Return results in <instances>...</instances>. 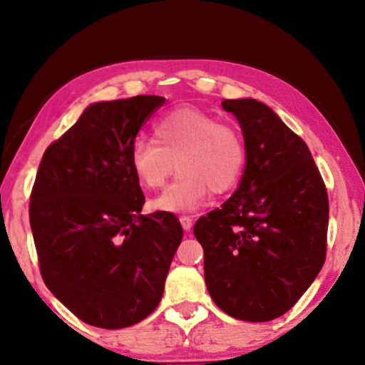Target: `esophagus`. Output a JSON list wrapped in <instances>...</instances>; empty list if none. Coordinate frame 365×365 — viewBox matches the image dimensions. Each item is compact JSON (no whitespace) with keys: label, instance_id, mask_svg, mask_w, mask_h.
Masks as SVG:
<instances>
[{"label":"esophagus","instance_id":"1","mask_svg":"<svg viewBox=\"0 0 365 365\" xmlns=\"http://www.w3.org/2000/svg\"><path fill=\"white\" fill-rule=\"evenodd\" d=\"M179 221H181V224H182V229L186 232H189L192 229V219L189 217V216H181V219H179Z\"/></svg>","mask_w":365,"mask_h":365}]
</instances>
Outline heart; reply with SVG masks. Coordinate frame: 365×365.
<instances>
[{"label": "heart", "instance_id": "b5f03b06", "mask_svg": "<svg viewBox=\"0 0 365 365\" xmlns=\"http://www.w3.org/2000/svg\"><path fill=\"white\" fill-rule=\"evenodd\" d=\"M129 163L148 189L163 187L178 168V178L153 207L191 212L211 191L224 194L236 186L246 169L247 148L234 124L201 109L178 108L153 123V139H134Z\"/></svg>", "mask_w": 365, "mask_h": 365}]
</instances>
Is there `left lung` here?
Segmentation results:
<instances>
[{
    "label": "left lung",
    "mask_w": 365,
    "mask_h": 365,
    "mask_svg": "<svg viewBox=\"0 0 365 365\" xmlns=\"http://www.w3.org/2000/svg\"><path fill=\"white\" fill-rule=\"evenodd\" d=\"M241 123L247 163L237 191L199 217L204 279L219 309L239 321L286 314L326 261L329 197L307 144L256 99H226Z\"/></svg>",
    "instance_id": "left-lung-1"
}]
</instances>
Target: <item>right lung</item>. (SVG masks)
Here are the masks:
<instances>
[{"mask_svg":"<svg viewBox=\"0 0 365 365\" xmlns=\"http://www.w3.org/2000/svg\"><path fill=\"white\" fill-rule=\"evenodd\" d=\"M166 98L91 104L43 154L29 222L49 291L89 326L123 329L163 297L182 227L173 212L141 214L129 148Z\"/></svg>","mask_w":365,"mask_h":365,"instance_id":"obj_1","label":"right lung"}]
</instances>
